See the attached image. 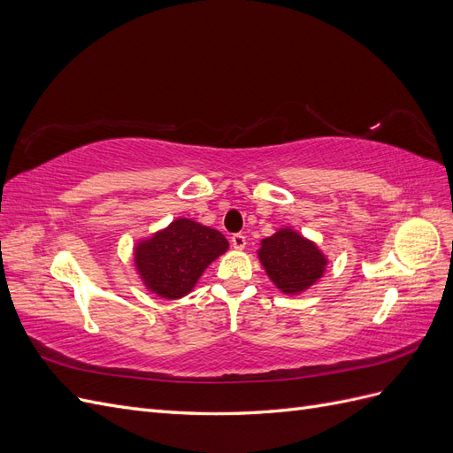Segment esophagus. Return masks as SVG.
Returning <instances> with one entry per match:
<instances>
[{
  "instance_id": "1",
  "label": "esophagus",
  "mask_w": 453,
  "mask_h": 453,
  "mask_svg": "<svg viewBox=\"0 0 453 453\" xmlns=\"http://www.w3.org/2000/svg\"><path fill=\"white\" fill-rule=\"evenodd\" d=\"M230 242H232V248H234V250H243L245 243H248V242H245L243 234H234L230 238Z\"/></svg>"
}]
</instances>
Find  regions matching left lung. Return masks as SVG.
<instances>
[{
  "label": "left lung",
  "instance_id": "left-lung-1",
  "mask_svg": "<svg viewBox=\"0 0 453 453\" xmlns=\"http://www.w3.org/2000/svg\"><path fill=\"white\" fill-rule=\"evenodd\" d=\"M260 265L285 295H298L318 281L326 266L325 255L313 242L293 228H280L260 242Z\"/></svg>",
  "mask_w": 453,
  "mask_h": 453
}]
</instances>
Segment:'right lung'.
Here are the masks:
<instances>
[{"label":"right lung","mask_w":453,"mask_h":453,"mask_svg":"<svg viewBox=\"0 0 453 453\" xmlns=\"http://www.w3.org/2000/svg\"><path fill=\"white\" fill-rule=\"evenodd\" d=\"M228 250L221 232L190 219H175L134 250L135 268L150 293L181 298L193 291L202 272Z\"/></svg>","instance_id":"right-lung-1"}]
</instances>
